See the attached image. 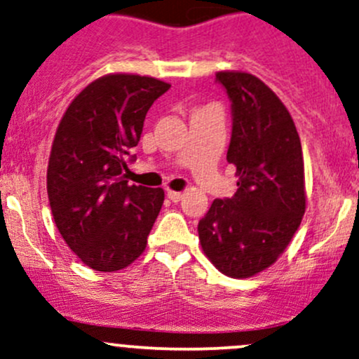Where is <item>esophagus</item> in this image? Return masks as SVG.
I'll return each mask as SVG.
<instances>
[{"label": "esophagus", "instance_id": "34e87169", "mask_svg": "<svg viewBox=\"0 0 359 359\" xmlns=\"http://www.w3.org/2000/svg\"><path fill=\"white\" fill-rule=\"evenodd\" d=\"M167 196H168V199L172 203H179V201H182L184 199V194L182 192H175V191H168L167 192Z\"/></svg>", "mask_w": 359, "mask_h": 359}]
</instances>
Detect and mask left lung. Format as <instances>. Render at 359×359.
<instances>
[{"label": "left lung", "mask_w": 359, "mask_h": 359, "mask_svg": "<svg viewBox=\"0 0 359 359\" xmlns=\"http://www.w3.org/2000/svg\"><path fill=\"white\" fill-rule=\"evenodd\" d=\"M232 113L227 161L237 191L199 220L201 248L222 273L248 278L277 262L306 208L304 161L292 116L277 94L244 72H218Z\"/></svg>", "instance_id": "8db88e82"}]
</instances>
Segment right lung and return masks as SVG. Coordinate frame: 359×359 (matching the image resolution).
<instances>
[{
	"instance_id": "1",
	"label": "right lung",
	"mask_w": 359,
	"mask_h": 359,
	"mask_svg": "<svg viewBox=\"0 0 359 359\" xmlns=\"http://www.w3.org/2000/svg\"><path fill=\"white\" fill-rule=\"evenodd\" d=\"M170 89L153 77L104 75L67 108L50 154L48 198L55 224L89 269L115 271L141 256L163 189L129 186L146 113Z\"/></svg>"
}]
</instances>
